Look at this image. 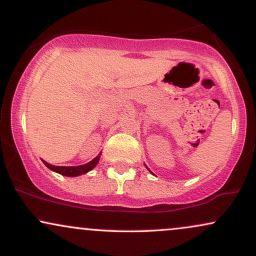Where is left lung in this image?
I'll return each mask as SVG.
<instances>
[{
  "mask_svg": "<svg viewBox=\"0 0 256 256\" xmlns=\"http://www.w3.org/2000/svg\"><path fill=\"white\" fill-rule=\"evenodd\" d=\"M148 170H149V168H148Z\"/></svg>",
  "mask_w": 256,
  "mask_h": 256,
  "instance_id": "left-lung-1",
  "label": "left lung"
}]
</instances>
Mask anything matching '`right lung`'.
I'll return each instance as SVG.
<instances>
[{
  "label": "right lung",
  "mask_w": 256,
  "mask_h": 256,
  "mask_svg": "<svg viewBox=\"0 0 256 256\" xmlns=\"http://www.w3.org/2000/svg\"><path fill=\"white\" fill-rule=\"evenodd\" d=\"M100 158H101V154H98V156L94 158V160H91L90 162L80 166H54L52 165V164L46 162V161H42L49 170H52V171L56 173H60L61 176H66V177H77V176L85 174V173H88L92 168H95V166L98 164Z\"/></svg>",
  "instance_id": "right-lung-1"
}]
</instances>
